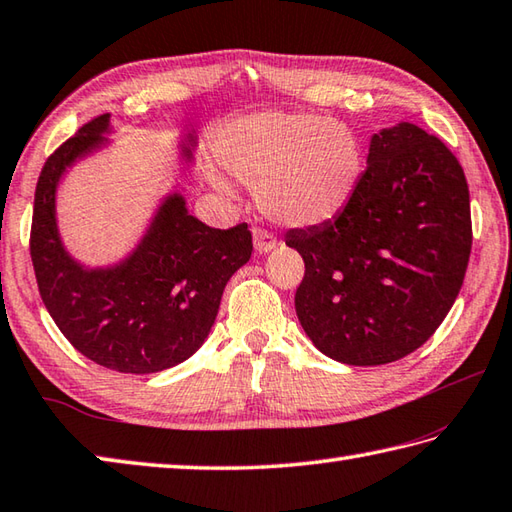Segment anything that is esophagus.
<instances>
[{
  "label": "esophagus",
  "instance_id": "1",
  "mask_svg": "<svg viewBox=\"0 0 512 512\" xmlns=\"http://www.w3.org/2000/svg\"><path fill=\"white\" fill-rule=\"evenodd\" d=\"M253 244H255L257 255H266L277 246V239L270 233H266V230L257 228V230H253Z\"/></svg>",
  "mask_w": 512,
  "mask_h": 512
}]
</instances>
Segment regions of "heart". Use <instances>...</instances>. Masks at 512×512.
<instances>
[{"instance_id": "b5f03b06", "label": "heart", "mask_w": 512, "mask_h": 512, "mask_svg": "<svg viewBox=\"0 0 512 512\" xmlns=\"http://www.w3.org/2000/svg\"><path fill=\"white\" fill-rule=\"evenodd\" d=\"M215 157L255 190L266 217L288 228L333 222L355 197L364 173L355 130L310 113L268 110L235 119L219 133ZM206 179L219 195H233L219 170L210 168Z\"/></svg>"}]
</instances>
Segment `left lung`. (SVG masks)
Segmentation results:
<instances>
[{
	"instance_id": "left-lung-1",
	"label": "left lung",
	"mask_w": 512,
	"mask_h": 512,
	"mask_svg": "<svg viewBox=\"0 0 512 512\" xmlns=\"http://www.w3.org/2000/svg\"><path fill=\"white\" fill-rule=\"evenodd\" d=\"M473 228L464 170L410 122L370 137L355 197L333 222L288 230L306 264L304 333L348 366H382L433 337L464 284Z\"/></svg>"
}]
</instances>
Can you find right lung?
I'll use <instances>...</instances> for the list:
<instances>
[{"mask_svg":"<svg viewBox=\"0 0 512 512\" xmlns=\"http://www.w3.org/2000/svg\"><path fill=\"white\" fill-rule=\"evenodd\" d=\"M113 133L110 115H102L48 157L35 190L30 257L46 310L79 353L117 373L150 375L202 348L228 279L253 253V237L248 224L219 230L199 222L175 190L159 199L117 262L77 259L59 228V186L68 170L113 146ZM195 148V130H179V159L195 164Z\"/></svg>","mask_w":512,"mask_h":512,"instance_id":"1","label":"right lung"}]
</instances>
